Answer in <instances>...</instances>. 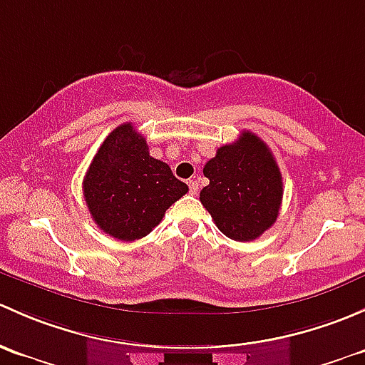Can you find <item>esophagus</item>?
<instances>
[{"label":"esophagus","instance_id":"obj_1","mask_svg":"<svg viewBox=\"0 0 365 365\" xmlns=\"http://www.w3.org/2000/svg\"><path fill=\"white\" fill-rule=\"evenodd\" d=\"M187 186H190L191 195H197V193H198V182H197V179H190V181H187Z\"/></svg>","mask_w":365,"mask_h":365}]
</instances>
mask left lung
Masks as SVG:
<instances>
[{"mask_svg":"<svg viewBox=\"0 0 365 365\" xmlns=\"http://www.w3.org/2000/svg\"><path fill=\"white\" fill-rule=\"evenodd\" d=\"M209 184L200 202L227 237L247 242L277 220L283 181L272 151L260 137L242 131L234 144L216 151L204 167Z\"/></svg>","mask_w":365,"mask_h":365,"instance_id":"obj_1","label":"left lung"}]
</instances>
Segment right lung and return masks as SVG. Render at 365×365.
Segmentation results:
<instances>
[{
    "instance_id": "add662e5",
    "label": "right lung",
    "mask_w": 365,
    "mask_h": 365,
    "mask_svg": "<svg viewBox=\"0 0 365 365\" xmlns=\"http://www.w3.org/2000/svg\"><path fill=\"white\" fill-rule=\"evenodd\" d=\"M82 190L100 230L119 240H137L151 234L187 186L167 163L149 155L145 138L125 123L100 145Z\"/></svg>"
}]
</instances>
